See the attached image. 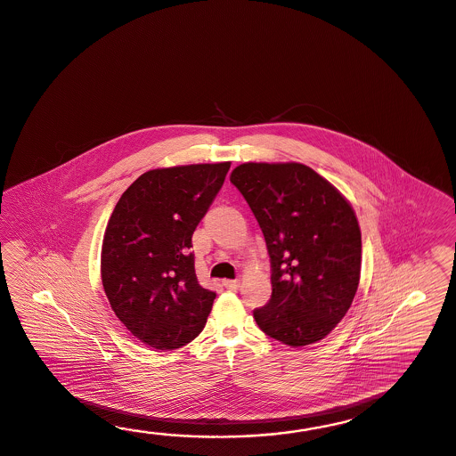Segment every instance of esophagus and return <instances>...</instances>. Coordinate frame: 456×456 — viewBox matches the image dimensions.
<instances>
[{
	"label": "esophagus",
	"mask_w": 456,
	"mask_h": 456,
	"mask_svg": "<svg viewBox=\"0 0 456 456\" xmlns=\"http://www.w3.org/2000/svg\"><path fill=\"white\" fill-rule=\"evenodd\" d=\"M223 284L227 288V289H232V291H235V289H239V288H240V280H224Z\"/></svg>",
	"instance_id": "obj_1"
}]
</instances>
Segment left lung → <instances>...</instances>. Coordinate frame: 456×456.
Listing matches in <instances>:
<instances>
[{"mask_svg": "<svg viewBox=\"0 0 456 456\" xmlns=\"http://www.w3.org/2000/svg\"><path fill=\"white\" fill-rule=\"evenodd\" d=\"M260 224L272 264V297L253 317L294 348L330 334L354 303L362 232L334 184L303 163H242L231 173Z\"/></svg>", "mask_w": 456, "mask_h": 456, "instance_id": "1", "label": "left lung"}]
</instances>
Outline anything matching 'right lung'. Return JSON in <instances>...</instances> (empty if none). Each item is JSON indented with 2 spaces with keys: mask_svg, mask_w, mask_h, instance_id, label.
Listing matches in <instances>:
<instances>
[{
  "mask_svg": "<svg viewBox=\"0 0 456 456\" xmlns=\"http://www.w3.org/2000/svg\"><path fill=\"white\" fill-rule=\"evenodd\" d=\"M231 162L157 168L122 192L102 239V280L114 314L157 350L190 344L216 293L194 273L191 237Z\"/></svg>",
  "mask_w": 456,
  "mask_h": 456,
  "instance_id": "right-lung-1",
  "label": "right lung"
}]
</instances>
